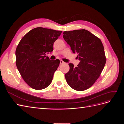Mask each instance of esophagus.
<instances>
[{
	"instance_id": "1",
	"label": "esophagus",
	"mask_w": 124,
	"mask_h": 124,
	"mask_svg": "<svg viewBox=\"0 0 124 124\" xmlns=\"http://www.w3.org/2000/svg\"><path fill=\"white\" fill-rule=\"evenodd\" d=\"M65 62L63 61L62 60H60V64H64Z\"/></svg>"
}]
</instances>
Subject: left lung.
<instances>
[{"label":"left lung","instance_id":"left-lung-1","mask_svg":"<svg viewBox=\"0 0 124 124\" xmlns=\"http://www.w3.org/2000/svg\"><path fill=\"white\" fill-rule=\"evenodd\" d=\"M63 38L80 60L76 67L69 64L70 71L65 75L67 83L77 91L87 89L98 80L106 62L102 41L84 29L64 31Z\"/></svg>","mask_w":124,"mask_h":124}]
</instances>
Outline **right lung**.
Masks as SVG:
<instances>
[{
	"instance_id": "right-lung-1",
	"label": "right lung",
	"mask_w": 124,
	"mask_h": 124,
	"mask_svg": "<svg viewBox=\"0 0 124 124\" xmlns=\"http://www.w3.org/2000/svg\"><path fill=\"white\" fill-rule=\"evenodd\" d=\"M62 31L38 27L26 33L16 49V64L25 83L36 90L48 87L60 64L50 60L46 54L53 50V44Z\"/></svg>"
}]
</instances>
